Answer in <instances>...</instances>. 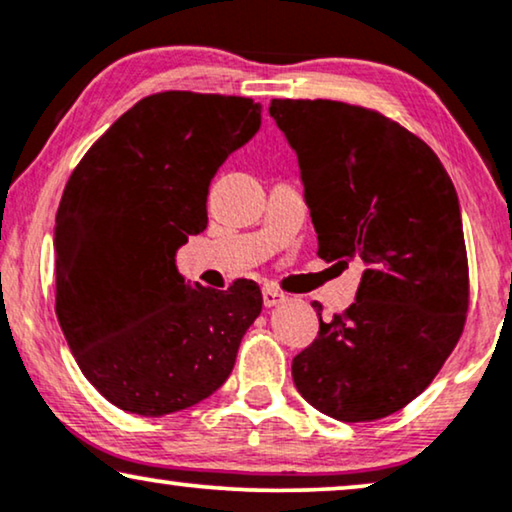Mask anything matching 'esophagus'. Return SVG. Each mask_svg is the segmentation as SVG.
<instances>
[{
    "mask_svg": "<svg viewBox=\"0 0 512 512\" xmlns=\"http://www.w3.org/2000/svg\"><path fill=\"white\" fill-rule=\"evenodd\" d=\"M284 300H286L284 293H279L277 289H272V286H265V289H263V305H265V307L282 305Z\"/></svg>",
    "mask_w": 512,
    "mask_h": 512,
    "instance_id": "obj_1",
    "label": "esophagus"
}]
</instances>
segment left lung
Wrapping results in <instances>:
<instances>
[{
    "label": "left lung",
    "mask_w": 512,
    "mask_h": 512,
    "mask_svg": "<svg viewBox=\"0 0 512 512\" xmlns=\"http://www.w3.org/2000/svg\"><path fill=\"white\" fill-rule=\"evenodd\" d=\"M298 156L324 261L363 263L356 300L293 359L300 396L342 422H373L429 387L468 310L459 198L422 139L377 111L272 100ZM314 310L321 305L314 303Z\"/></svg>",
    "instance_id": "1"
}]
</instances>
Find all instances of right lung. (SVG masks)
Listing matches in <instances>:
<instances>
[{"label":"right lung","mask_w":512,"mask_h":512,"mask_svg":"<svg viewBox=\"0 0 512 512\" xmlns=\"http://www.w3.org/2000/svg\"><path fill=\"white\" fill-rule=\"evenodd\" d=\"M261 128L249 97L149 95L90 146L55 216V312L88 382L125 412L160 417L212 396L263 307L240 279L186 284L177 251L207 228V195Z\"/></svg>","instance_id":"1"}]
</instances>
